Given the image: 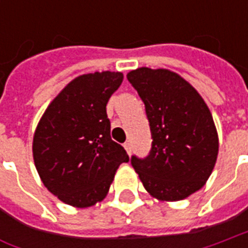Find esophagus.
<instances>
[{"label":"esophagus","instance_id":"esophagus-1","mask_svg":"<svg viewBox=\"0 0 248 248\" xmlns=\"http://www.w3.org/2000/svg\"><path fill=\"white\" fill-rule=\"evenodd\" d=\"M124 150L127 151V154L130 155V154H131V145H130L129 142H126V143L124 145Z\"/></svg>","mask_w":248,"mask_h":248}]
</instances>
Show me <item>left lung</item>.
<instances>
[{
	"label": "left lung",
	"mask_w": 248,
	"mask_h": 248,
	"mask_svg": "<svg viewBox=\"0 0 248 248\" xmlns=\"http://www.w3.org/2000/svg\"><path fill=\"white\" fill-rule=\"evenodd\" d=\"M127 79L145 103L150 154L131 156L147 192L174 202L191 195L211 175L218 156V133L207 105L194 87L166 69L140 67Z\"/></svg>",
	"instance_id": "1"
}]
</instances>
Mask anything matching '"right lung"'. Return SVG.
Wrapping results in <instances>:
<instances>
[{
	"label": "right lung",
	"mask_w": 248,
	"mask_h": 248,
	"mask_svg": "<svg viewBox=\"0 0 248 248\" xmlns=\"http://www.w3.org/2000/svg\"><path fill=\"white\" fill-rule=\"evenodd\" d=\"M124 81L119 71L77 77L47 106L33 138V158L45 187L66 204L90 207L106 197L124 147L110 137L108 98Z\"/></svg>",
	"instance_id": "obj_1"
}]
</instances>
